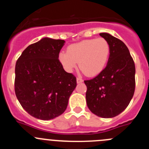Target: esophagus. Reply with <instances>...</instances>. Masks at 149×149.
<instances>
[{
	"label": "esophagus",
	"instance_id": "esophagus-1",
	"mask_svg": "<svg viewBox=\"0 0 149 149\" xmlns=\"http://www.w3.org/2000/svg\"><path fill=\"white\" fill-rule=\"evenodd\" d=\"M83 80L81 78H80V77H77V84H81V83H83Z\"/></svg>",
	"mask_w": 149,
	"mask_h": 149
}]
</instances>
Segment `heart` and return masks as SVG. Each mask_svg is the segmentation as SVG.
<instances>
[{"mask_svg": "<svg viewBox=\"0 0 149 149\" xmlns=\"http://www.w3.org/2000/svg\"><path fill=\"white\" fill-rule=\"evenodd\" d=\"M110 43L104 38L85 39L69 45L67 52L59 54V60L67 72H72L78 63L79 68L88 77L98 75L107 64Z\"/></svg>", "mask_w": 149, "mask_h": 149, "instance_id": "b5f03b06", "label": "heart"}]
</instances>
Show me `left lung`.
<instances>
[{"instance_id":"left-lung-1","label":"left lung","mask_w":149,"mask_h":149,"mask_svg":"<svg viewBox=\"0 0 149 149\" xmlns=\"http://www.w3.org/2000/svg\"><path fill=\"white\" fill-rule=\"evenodd\" d=\"M110 45L107 66L94 78L84 81L86 104L102 118H113L125 110L135 90V64L125 44L107 33H100Z\"/></svg>"}]
</instances>
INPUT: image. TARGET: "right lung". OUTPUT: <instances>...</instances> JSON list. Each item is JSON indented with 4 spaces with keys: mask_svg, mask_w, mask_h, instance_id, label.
I'll use <instances>...</instances> for the list:
<instances>
[{
    "mask_svg": "<svg viewBox=\"0 0 149 149\" xmlns=\"http://www.w3.org/2000/svg\"><path fill=\"white\" fill-rule=\"evenodd\" d=\"M65 41L43 38L22 52L15 64V93L30 116L50 120L64 113L76 77L63 68L59 54Z\"/></svg>",
    "mask_w": 149,
    "mask_h": 149,
    "instance_id": "obj_1",
    "label": "right lung"
}]
</instances>
